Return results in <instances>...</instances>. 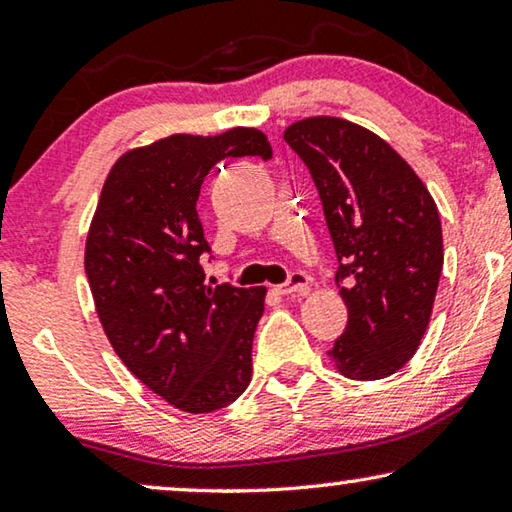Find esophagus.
Instances as JSON below:
<instances>
[{"instance_id":"34e87169","label":"esophagus","mask_w":512,"mask_h":512,"mask_svg":"<svg viewBox=\"0 0 512 512\" xmlns=\"http://www.w3.org/2000/svg\"><path fill=\"white\" fill-rule=\"evenodd\" d=\"M276 292L283 294V297H306L311 292V283H308V276L304 271H292L287 283L278 285Z\"/></svg>"}]
</instances>
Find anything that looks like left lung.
Masks as SVG:
<instances>
[{"mask_svg":"<svg viewBox=\"0 0 512 512\" xmlns=\"http://www.w3.org/2000/svg\"><path fill=\"white\" fill-rule=\"evenodd\" d=\"M285 141L311 171L338 257L348 325L329 350L345 378L399 371L429 325L443 271L438 208L387 143L341 118H308Z\"/></svg>","mask_w":512,"mask_h":512,"instance_id":"obj_1","label":"left lung"}]
</instances>
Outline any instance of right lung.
Here are the masks:
<instances>
[{"mask_svg": "<svg viewBox=\"0 0 512 512\" xmlns=\"http://www.w3.org/2000/svg\"><path fill=\"white\" fill-rule=\"evenodd\" d=\"M236 157L271 160L257 129L174 134L122 155L102 187L85 243L97 315L113 350L185 413H213L246 392L264 287L206 285L211 246L197 213L201 183Z\"/></svg>", "mask_w": 512, "mask_h": 512, "instance_id": "1", "label": "right lung"}]
</instances>
